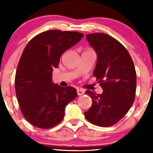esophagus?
Here are the masks:
<instances>
[{"instance_id":"esophagus-1","label":"esophagus","mask_w":153,"mask_h":153,"mask_svg":"<svg viewBox=\"0 0 153 153\" xmlns=\"http://www.w3.org/2000/svg\"><path fill=\"white\" fill-rule=\"evenodd\" d=\"M84 93H85V91H84L83 90H81V89L77 90V95H78V96H82Z\"/></svg>"}]
</instances>
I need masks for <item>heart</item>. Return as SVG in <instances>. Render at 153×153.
<instances>
[{"mask_svg": "<svg viewBox=\"0 0 153 153\" xmlns=\"http://www.w3.org/2000/svg\"><path fill=\"white\" fill-rule=\"evenodd\" d=\"M90 51H92L91 50H90V49H88V50H85V52H90Z\"/></svg>", "mask_w": 153, "mask_h": 153, "instance_id": "1", "label": "heart"}]
</instances>
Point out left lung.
<instances>
[{"instance_id": "8db88e82", "label": "left lung", "mask_w": 153, "mask_h": 153, "mask_svg": "<svg viewBox=\"0 0 153 153\" xmlns=\"http://www.w3.org/2000/svg\"><path fill=\"white\" fill-rule=\"evenodd\" d=\"M87 40L97 53L93 71L103 89L101 94L87 90L93 103L85 117L90 123L109 127L126 114L136 96V73L128 50L114 38L103 33L87 34Z\"/></svg>"}]
</instances>
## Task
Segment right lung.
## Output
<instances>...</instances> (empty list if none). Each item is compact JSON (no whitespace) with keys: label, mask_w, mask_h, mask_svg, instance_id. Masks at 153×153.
I'll return each instance as SVG.
<instances>
[{"label":"right lung","mask_w":153,"mask_h":153,"mask_svg":"<svg viewBox=\"0 0 153 153\" xmlns=\"http://www.w3.org/2000/svg\"><path fill=\"white\" fill-rule=\"evenodd\" d=\"M84 34L52 30L33 38L24 49L15 75V91L24 117L33 126L47 129L63 120L66 105L77 96L73 87L52 81L64 52L79 42Z\"/></svg>","instance_id":"right-lung-1"}]
</instances>
